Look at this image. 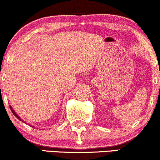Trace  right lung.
<instances>
[{"instance_id": "1", "label": "right lung", "mask_w": 160, "mask_h": 160, "mask_svg": "<svg viewBox=\"0 0 160 160\" xmlns=\"http://www.w3.org/2000/svg\"><path fill=\"white\" fill-rule=\"evenodd\" d=\"M10 108H11V110L12 113H13V115H14V116H15V117H16V118H18V119H19V120H20V121H23V120H21V118H20V117H19V116H18V114H17V113H16V112H15V111H13V108H12V107H11V106H10ZM23 122H24V123H25V121H23ZM32 128H33V127H32Z\"/></svg>"}]
</instances>
